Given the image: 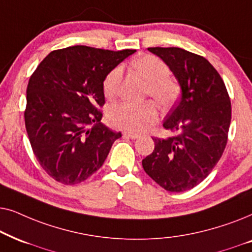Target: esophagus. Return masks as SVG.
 <instances>
[{
    "label": "esophagus",
    "instance_id": "34e87169",
    "mask_svg": "<svg viewBox=\"0 0 252 252\" xmlns=\"http://www.w3.org/2000/svg\"><path fill=\"white\" fill-rule=\"evenodd\" d=\"M123 135L126 136V137H129V138H131V139H137V138H138V137H139L138 133L130 132V131H126V132H123Z\"/></svg>",
    "mask_w": 252,
    "mask_h": 252
}]
</instances>
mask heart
<instances>
[{
  "label": "heart",
  "mask_w": 252,
  "mask_h": 252,
  "mask_svg": "<svg viewBox=\"0 0 252 252\" xmlns=\"http://www.w3.org/2000/svg\"><path fill=\"white\" fill-rule=\"evenodd\" d=\"M135 68L149 80L147 92L162 105L170 103L176 98L179 87L169 78L167 64L157 56L145 55L133 62ZM122 76V66H115L103 80V92L112 98L116 94ZM112 126L128 131H143L157 122L158 109L152 101H123L113 106L108 112Z\"/></svg>",
  "instance_id": "b5f03b06"
}]
</instances>
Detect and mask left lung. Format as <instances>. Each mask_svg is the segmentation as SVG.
I'll list each match as a JSON object with an SVG mask.
<instances>
[{
	"label": "left lung",
	"instance_id": "left-lung-1",
	"mask_svg": "<svg viewBox=\"0 0 252 252\" xmlns=\"http://www.w3.org/2000/svg\"><path fill=\"white\" fill-rule=\"evenodd\" d=\"M147 49L173 72L181 98L163 122L176 135L153 138L154 150L143 159V168L163 189L182 192L206 179L222 156L231 119L229 95L203 56L177 47Z\"/></svg>",
	"mask_w": 252,
	"mask_h": 252
}]
</instances>
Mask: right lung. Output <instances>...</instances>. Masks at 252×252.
Returning <instances> with one entry per match:
<instances>
[{"label": "right lung", "instance_id": "add662e5", "mask_svg": "<svg viewBox=\"0 0 252 252\" xmlns=\"http://www.w3.org/2000/svg\"><path fill=\"white\" fill-rule=\"evenodd\" d=\"M72 46L49 53L29 80L25 126L39 163L66 186L89 179L103 165L122 133L100 121L103 80L135 53Z\"/></svg>", "mask_w": 252, "mask_h": 252}]
</instances>
